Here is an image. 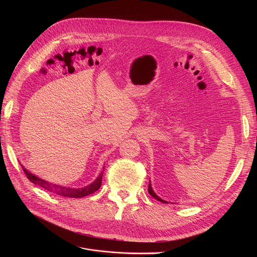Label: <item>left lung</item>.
Instances as JSON below:
<instances>
[{"label": "left lung", "instance_id": "left-lung-1", "mask_svg": "<svg viewBox=\"0 0 257 257\" xmlns=\"http://www.w3.org/2000/svg\"><path fill=\"white\" fill-rule=\"evenodd\" d=\"M149 193L153 196V197H155L156 199H158L159 201H161V202H163V203H169L168 201H166V200H164V199H162L161 197H159L157 194H156V192L154 191V189H153V187H152V184H151V181H150V184H149Z\"/></svg>", "mask_w": 257, "mask_h": 257}]
</instances>
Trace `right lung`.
Returning <instances> with one entry per match:
<instances>
[{
	"label": "right lung",
	"mask_w": 257,
	"mask_h": 257,
	"mask_svg": "<svg viewBox=\"0 0 257 257\" xmlns=\"http://www.w3.org/2000/svg\"><path fill=\"white\" fill-rule=\"evenodd\" d=\"M22 169H23L26 177L32 183H34V184L43 187L44 189H46V190H48V191H50V192H52L54 194H57V195H60V196H64V197L80 198V197H84V196H87L89 194H92L93 192H95V191H97L99 189V187L101 185V179H102V174H103L104 167H103L102 172L98 175V177L91 183V184H89V185H87L85 187H82V188H72V187H66V186H62V185H57V184H54V183L48 182V181H46L44 179L39 178L38 176H35L34 174H32L28 170H26L23 166H22Z\"/></svg>",
	"instance_id": "right-lung-1"
}]
</instances>
